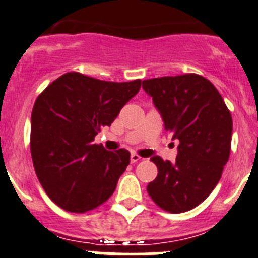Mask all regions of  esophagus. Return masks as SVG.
<instances>
[{"mask_svg":"<svg viewBox=\"0 0 258 258\" xmlns=\"http://www.w3.org/2000/svg\"><path fill=\"white\" fill-rule=\"evenodd\" d=\"M142 160V157L140 156H138V154H131V162L132 163H135V162H138V161H140Z\"/></svg>","mask_w":258,"mask_h":258,"instance_id":"34e87169","label":"esophagus"}]
</instances>
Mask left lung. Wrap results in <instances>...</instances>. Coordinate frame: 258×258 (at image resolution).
Masks as SVG:
<instances>
[{"label": "left lung", "instance_id": "obj_1", "mask_svg": "<svg viewBox=\"0 0 258 258\" xmlns=\"http://www.w3.org/2000/svg\"><path fill=\"white\" fill-rule=\"evenodd\" d=\"M165 130L179 140L175 162L154 156L158 174L148 184L152 200L170 213L196 208L218 184L230 157L232 118L222 96L196 74L143 82Z\"/></svg>", "mask_w": 258, "mask_h": 258}]
</instances>
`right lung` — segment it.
Instances as JSON below:
<instances>
[{"label": "right lung", "mask_w": 258, "mask_h": 258, "mask_svg": "<svg viewBox=\"0 0 258 258\" xmlns=\"http://www.w3.org/2000/svg\"><path fill=\"white\" fill-rule=\"evenodd\" d=\"M140 86L142 80L113 83L67 73L37 97L31 115V154L40 184L58 207L88 212L115 191L130 152L106 151L93 140Z\"/></svg>", "instance_id": "1"}]
</instances>
